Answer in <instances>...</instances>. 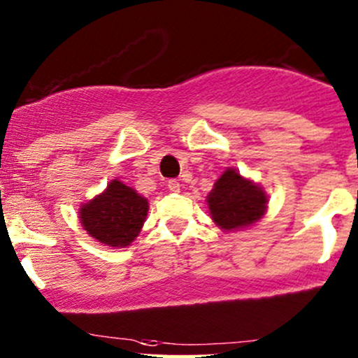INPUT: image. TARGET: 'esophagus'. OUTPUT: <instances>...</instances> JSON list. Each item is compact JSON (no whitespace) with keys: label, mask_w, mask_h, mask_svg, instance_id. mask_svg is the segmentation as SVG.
<instances>
[{"label":"esophagus","mask_w":358,"mask_h":358,"mask_svg":"<svg viewBox=\"0 0 358 358\" xmlns=\"http://www.w3.org/2000/svg\"><path fill=\"white\" fill-rule=\"evenodd\" d=\"M168 188H170L171 192H175V194H178V192H180V182H178V180H170V182H168Z\"/></svg>","instance_id":"esophagus-1"}]
</instances>
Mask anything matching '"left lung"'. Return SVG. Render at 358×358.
Listing matches in <instances>:
<instances>
[{"mask_svg":"<svg viewBox=\"0 0 358 358\" xmlns=\"http://www.w3.org/2000/svg\"><path fill=\"white\" fill-rule=\"evenodd\" d=\"M206 202L212 221L227 233L253 226L268 209V195L263 187L243 176L236 168L222 171Z\"/></svg>","mask_w":358,"mask_h":358,"instance_id":"obj_1","label":"left lung"}]
</instances>
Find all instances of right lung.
I'll return each instance as SVG.
<instances>
[{
    "mask_svg": "<svg viewBox=\"0 0 358 358\" xmlns=\"http://www.w3.org/2000/svg\"><path fill=\"white\" fill-rule=\"evenodd\" d=\"M148 210V199L115 178L101 194L81 203L78 217L86 233L98 243L125 248L139 236Z\"/></svg>",
    "mask_w": 358,
    "mask_h": 358,
    "instance_id": "add662e5",
    "label": "right lung"
}]
</instances>
